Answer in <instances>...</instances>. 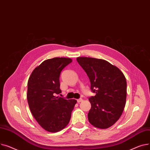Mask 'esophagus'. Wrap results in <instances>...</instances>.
Instances as JSON below:
<instances>
[{"label":"esophagus","instance_id":"esophagus-1","mask_svg":"<svg viewBox=\"0 0 150 150\" xmlns=\"http://www.w3.org/2000/svg\"><path fill=\"white\" fill-rule=\"evenodd\" d=\"M82 101H83V99H79L77 100V102L78 103H80V102H82Z\"/></svg>","mask_w":150,"mask_h":150}]
</instances>
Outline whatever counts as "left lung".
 Returning <instances> with one entry per match:
<instances>
[{
    "label": "left lung",
    "mask_w": 150,
    "mask_h": 150,
    "mask_svg": "<svg viewBox=\"0 0 150 150\" xmlns=\"http://www.w3.org/2000/svg\"><path fill=\"white\" fill-rule=\"evenodd\" d=\"M77 61L88 76L91 89L96 93L89 98L91 108L88 114L90 124L106 129L119 120L127 99V81L120 70L108 61L79 57Z\"/></svg>",
    "instance_id": "8db88e82"
}]
</instances>
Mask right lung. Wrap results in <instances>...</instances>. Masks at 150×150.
Returning <instances> with one entry per match:
<instances>
[{"instance_id":"right-lung-1","label":"right lung","mask_w":150,"mask_h":150,"mask_svg":"<svg viewBox=\"0 0 150 150\" xmlns=\"http://www.w3.org/2000/svg\"><path fill=\"white\" fill-rule=\"evenodd\" d=\"M72 59L54 57L45 60L35 68L28 81L27 100L33 117L40 127L50 133L65 128L77 103L56 96L60 89V73Z\"/></svg>"}]
</instances>
